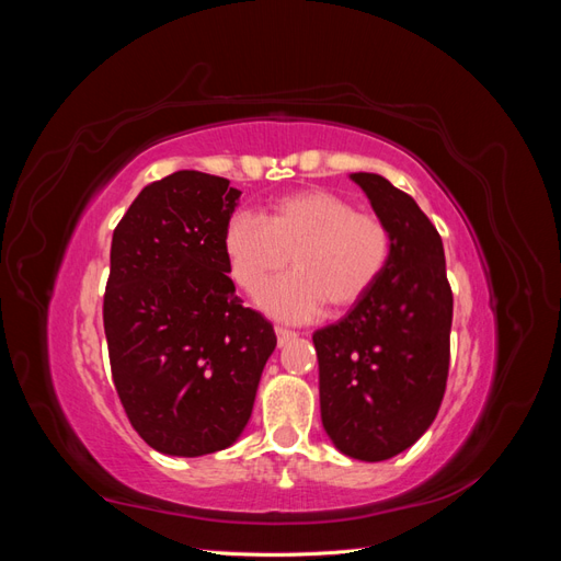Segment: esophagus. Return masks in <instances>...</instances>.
I'll return each mask as SVG.
<instances>
[{
    "label": "esophagus",
    "mask_w": 561,
    "mask_h": 561,
    "mask_svg": "<svg viewBox=\"0 0 561 561\" xmlns=\"http://www.w3.org/2000/svg\"><path fill=\"white\" fill-rule=\"evenodd\" d=\"M276 336H278V346H285L287 342H293V339L297 336V332L287 330V328H276Z\"/></svg>",
    "instance_id": "1"
}]
</instances>
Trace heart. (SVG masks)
<instances>
[{
    "instance_id": "obj_1",
    "label": "heart",
    "mask_w": 561,
    "mask_h": 561,
    "mask_svg": "<svg viewBox=\"0 0 561 561\" xmlns=\"http://www.w3.org/2000/svg\"><path fill=\"white\" fill-rule=\"evenodd\" d=\"M225 254L233 280L257 290L295 264V274L266 283L254 304L287 322H309L334 309H351L381 278L390 233L379 217L355 213L330 190H304L278 198L268 219L241 210L225 229Z\"/></svg>"
}]
</instances>
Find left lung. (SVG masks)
<instances>
[{
	"label": "left lung",
	"instance_id": "1",
	"mask_svg": "<svg viewBox=\"0 0 561 561\" xmlns=\"http://www.w3.org/2000/svg\"><path fill=\"white\" fill-rule=\"evenodd\" d=\"M390 233L377 285L313 334L320 419L332 445L386 461L431 428L449 371L451 287L445 248L416 201L377 173L348 175Z\"/></svg>",
	"mask_w": 561,
	"mask_h": 561
}]
</instances>
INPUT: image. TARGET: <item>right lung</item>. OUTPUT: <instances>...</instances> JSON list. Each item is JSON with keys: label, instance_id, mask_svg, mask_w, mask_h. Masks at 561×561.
I'll return each instance as SVG.
<instances>
[{"label": "right lung", "instance_id": "add662e5", "mask_svg": "<svg viewBox=\"0 0 561 561\" xmlns=\"http://www.w3.org/2000/svg\"><path fill=\"white\" fill-rule=\"evenodd\" d=\"M241 192L178 171L147 184L114 229L105 336L124 410L165 456L231 447L248 426L276 332L245 309L225 254Z\"/></svg>", "mask_w": 561, "mask_h": 561}]
</instances>
